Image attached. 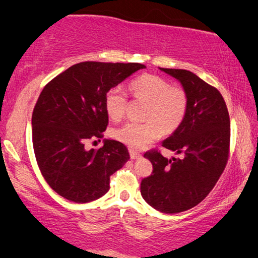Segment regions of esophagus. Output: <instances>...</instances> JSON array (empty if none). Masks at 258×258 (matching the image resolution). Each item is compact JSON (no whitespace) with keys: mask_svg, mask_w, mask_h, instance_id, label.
<instances>
[{"mask_svg":"<svg viewBox=\"0 0 258 258\" xmlns=\"http://www.w3.org/2000/svg\"><path fill=\"white\" fill-rule=\"evenodd\" d=\"M130 157H132V160H137V158H140L141 156H142V155H141L139 151H135V150H133V149H130Z\"/></svg>","mask_w":258,"mask_h":258,"instance_id":"34e87169","label":"esophagus"}]
</instances>
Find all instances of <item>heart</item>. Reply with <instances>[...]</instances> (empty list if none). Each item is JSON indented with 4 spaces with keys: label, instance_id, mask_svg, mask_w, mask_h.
Returning a JSON list of instances; mask_svg holds the SVG:
<instances>
[{
    "label": "heart",
    "instance_id": "obj_1",
    "mask_svg": "<svg viewBox=\"0 0 258 258\" xmlns=\"http://www.w3.org/2000/svg\"><path fill=\"white\" fill-rule=\"evenodd\" d=\"M133 96L147 101L144 123L128 122L115 129L112 135L132 149H142L162 134L174 133L184 121L188 111V95L182 88L171 87L163 77L144 74L130 83ZM126 95L121 87H112L104 97L109 117L118 121L125 112Z\"/></svg>",
    "mask_w": 258,
    "mask_h": 258
}]
</instances>
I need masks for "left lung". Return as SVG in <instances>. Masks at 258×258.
Returning a JSON list of instances; mask_svg holds the SVG:
<instances>
[{
	"mask_svg": "<svg viewBox=\"0 0 258 258\" xmlns=\"http://www.w3.org/2000/svg\"><path fill=\"white\" fill-rule=\"evenodd\" d=\"M175 77L188 95V111L182 124L162 142L181 157H164L147 151L153 174L141 182V195L161 213L191 209L206 199L223 172L229 156L230 118L220 91L184 69L160 68Z\"/></svg>",
	"mask_w": 258,
	"mask_h": 258,
	"instance_id": "left-lung-1",
	"label": "left lung"
}]
</instances>
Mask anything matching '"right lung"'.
<instances>
[{"mask_svg":"<svg viewBox=\"0 0 258 258\" xmlns=\"http://www.w3.org/2000/svg\"><path fill=\"white\" fill-rule=\"evenodd\" d=\"M146 66L141 63L81 62L43 88L31 117L38 168L51 189L64 199L87 203L109 190L110 176L129 160L124 144L104 140L87 150V141L102 139L109 117V89Z\"/></svg>","mask_w":258,"mask_h":258,"instance_id":"obj_1","label":"right lung"}]
</instances>
